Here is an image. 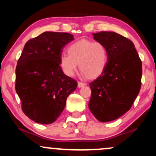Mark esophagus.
<instances>
[{"instance_id":"obj_1","label":"esophagus","mask_w":156,"mask_h":156,"mask_svg":"<svg viewBox=\"0 0 156 156\" xmlns=\"http://www.w3.org/2000/svg\"><path fill=\"white\" fill-rule=\"evenodd\" d=\"M84 86H86V83H83V82H81V81H78V87H83Z\"/></svg>"}]
</instances>
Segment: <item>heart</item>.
<instances>
[{
    "label": "heart",
    "mask_w": 156,
    "mask_h": 156,
    "mask_svg": "<svg viewBox=\"0 0 156 156\" xmlns=\"http://www.w3.org/2000/svg\"><path fill=\"white\" fill-rule=\"evenodd\" d=\"M67 53L61 55L59 64L64 73L73 76L78 68L83 76L96 78L106 67L108 62V52L103 42L89 39H80L67 48Z\"/></svg>",
    "instance_id": "heart-1"
}]
</instances>
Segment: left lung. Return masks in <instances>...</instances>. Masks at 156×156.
<instances>
[{
    "mask_svg": "<svg viewBox=\"0 0 156 156\" xmlns=\"http://www.w3.org/2000/svg\"><path fill=\"white\" fill-rule=\"evenodd\" d=\"M108 52L103 73L89 83L92 95L89 108L98 120L110 122L130 110L141 89L142 64L132 41L119 34H93Z\"/></svg>",
    "mask_w": 156,
    "mask_h": 156,
    "instance_id": "1",
    "label": "left lung"
}]
</instances>
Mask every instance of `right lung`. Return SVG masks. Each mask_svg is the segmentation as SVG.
I'll list each match as a JSON object with an SVG mask.
<instances>
[{
    "label": "right lung",
    "instance_id": "right-lung-1",
    "mask_svg": "<svg viewBox=\"0 0 156 156\" xmlns=\"http://www.w3.org/2000/svg\"><path fill=\"white\" fill-rule=\"evenodd\" d=\"M73 35L46 31L25 44L16 67L15 89L24 114L40 124H51L63 112L67 97L77 88L59 64L63 48Z\"/></svg>",
    "mask_w": 156,
    "mask_h": 156
}]
</instances>
